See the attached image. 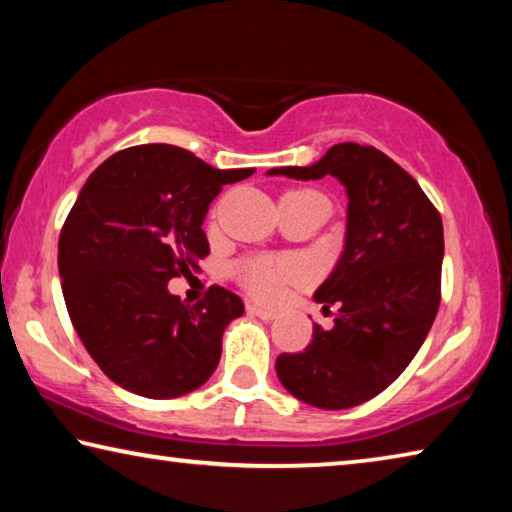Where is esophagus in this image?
I'll list each match as a JSON object with an SVG mask.
<instances>
[{
  "label": "esophagus",
  "instance_id": "obj_1",
  "mask_svg": "<svg viewBox=\"0 0 512 512\" xmlns=\"http://www.w3.org/2000/svg\"><path fill=\"white\" fill-rule=\"evenodd\" d=\"M246 309H248V314H250V316L262 318V320H266V323H271V320H275V318H277L275 311H271V309H264V307H259V305H248Z\"/></svg>",
  "mask_w": 512,
  "mask_h": 512
}]
</instances>
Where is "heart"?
Wrapping results in <instances>:
<instances>
[{
    "instance_id": "1",
    "label": "heart",
    "mask_w": 512,
    "mask_h": 512,
    "mask_svg": "<svg viewBox=\"0 0 512 512\" xmlns=\"http://www.w3.org/2000/svg\"><path fill=\"white\" fill-rule=\"evenodd\" d=\"M316 194V192H309ZM309 275V268L289 257L255 255L246 257L235 266L237 282L250 296L262 302H275L284 296L289 284L302 282Z\"/></svg>"
}]
</instances>
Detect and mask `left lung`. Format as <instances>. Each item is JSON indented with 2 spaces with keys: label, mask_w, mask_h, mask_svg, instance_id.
Segmentation results:
<instances>
[{
  "label": "left lung",
  "mask_w": 512,
  "mask_h": 512,
  "mask_svg": "<svg viewBox=\"0 0 512 512\" xmlns=\"http://www.w3.org/2000/svg\"><path fill=\"white\" fill-rule=\"evenodd\" d=\"M271 176L339 178L348 192L345 250L314 293L339 307L302 352L275 361L282 386L318 409H350L386 391L427 339L440 307L443 219L411 173L375 146L341 142L311 167Z\"/></svg>",
  "instance_id": "obj_1"
}]
</instances>
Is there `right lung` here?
<instances>
[{"label":"right lung","mask_w":512,"mask_h":512,"mask_svg":"<svg viewBox=\"0 0 512 512\" xmlns=\"http://www.w3.org/2000/svg\"><path fill=\"white\" fill-rule=\"evenodd\" d=\"M253 173L214 169L180 146L142 144L110 155L83 185L60 230V284L85 350L126 391L171 400L219 366L223 329L244 302L214 284L187 305L167 282L210 255V203Z\"/></svg>","instance_id":"obj_1"}]
</instances>
